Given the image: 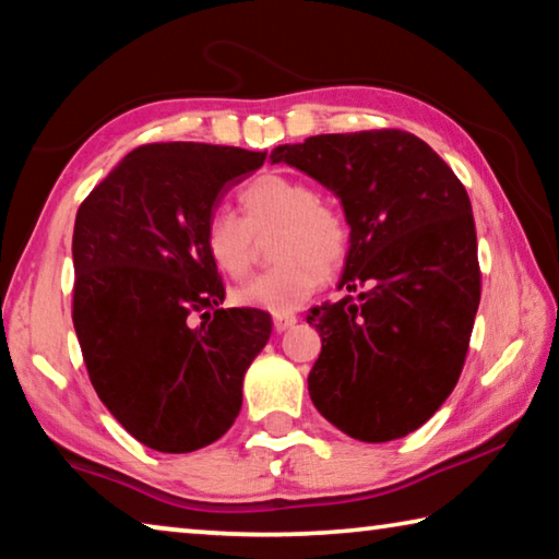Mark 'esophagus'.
<instances>
[{
  "mask_svg": "<svg viewBox=\"0 0 559 559\" xmlns=\"http://www.w3.org/2000/svg\"><path fill=\"white\" fill-rule=\"evenodd\" d=\"M298 323V318L296 316H273V330H276V333H286L288 328H293Z\"/></svg>",
  "mask_w": 559,
  "mask_h": 559,
  "instance_id": "1",
  "label": "esophagus"
}]
</instances>
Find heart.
<instances>
[{
  "mask_svg": "<svg viewBox=\"0 0 559 559\" xmlns=\"http://www.w3.org/2000/svg\"><path fill=\"white\" fill-rule=\"evenodd\" d=\"M243 219L229 210H216L204 226V249L214 269L241 278L251 263V231L278 224L276 269L234 288L236 306L286 316L298 310L345 259L349 229L345 216L318 202L316 189L288 175H261L239 194Z\"/></svg>",
  "mask_w": 559,
  "mask_h": 559,
  "instance_id": "b5f03b06",
  "label": "heart"
}]
</instances>
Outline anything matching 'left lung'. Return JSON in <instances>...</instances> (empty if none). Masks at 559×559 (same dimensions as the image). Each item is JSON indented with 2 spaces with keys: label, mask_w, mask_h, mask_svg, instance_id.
I'll return each instance as SVG.
<instances>
[{
  "label": "left lung",
  "mask_w": 559,
  "mask_h": 559,
  "mask_svg": "<svg viewBox=\"0 0 559 559\" xmlns=\"http://www.w3.org/2000/svg\"><path fill=\"white\" fill-rule=\"evenodd\" d=\"M271 163L337 197L349 226L337 288L367 286L310 308L323 337L310 400L357 441L402 439L447 402L468 353L480 271L466 189L404 130L316 135L278 145Z\"/></svg>",
  "instance_id": "left-lung-1"
}]
</instances>
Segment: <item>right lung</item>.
Listing matches in <instances>:
<instances>
[{
  "label": "right lung",
  "mask_w": 559,
  "mask_h": 559,
  "mask_svg": "<svg viewBox=\"0 0 559 559\" xmlns=\"http://www.w3.org/2000/svg\"><path fill=\"white\" fill-rule=\"evenodd\" d=\"M266 153L202 143L132 150L79 206L73 328L100 402L163 453L222 439L271 316L222 308L204 226ZM200 314V324L193 316Z\"/></svg>",
  "instance_id": "right-lung-1"
}]
</instances>
